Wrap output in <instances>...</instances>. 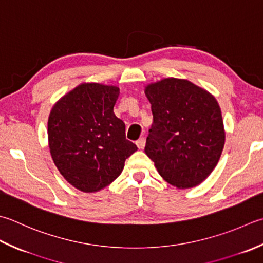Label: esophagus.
<instances>
[{"label":"esophagus","instance_id":"1","mask_svg":"<svg viewBox=\"0 0 263 263\" xmlns=\"http://www.w3.org/2000/svg\"><path fill=\"white\" fill-rule=\"evenodd\" d=\"M136 145L138 146L139 149H143L146 146V139L145 138H140L139 140L136 141Z\"/></svg>","mask_w":263,"mask_h":263}]
</instances>
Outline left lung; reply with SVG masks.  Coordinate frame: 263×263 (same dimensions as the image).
Returning a JSON list of instances; mask_svg holds the SVG:
<instances>
[{
  "instance_id": "obj_1",
  "label": "left lung",
  "mask_w": 263,
  "mask_h": 263,
  "mask_svg": "<svg viewBox=\"0 0 263 263\" xmlns=\"http://www.w3.org/2000/svg\"><path fill=\"white\" fill-rule=\"evenodd\" d=\"M153 124L145 153L161 177L187 189L206 179L220 159L224 127L215 98L188 80L168 77L148 84Z\"/></svg>"
}]
</instances>
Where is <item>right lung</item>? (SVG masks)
Instances as JSON below:
<instances>
[{
    "label": "right lung",
    "mask_w": 263,
    "mask_h": 263,
    "mask_svg": "<svg viewBox=\"0 0 263 263\" xmlns=\"http://www.w3.org/2000/svg\"><path fill=\"white\" fill-rule=\"evenodd\" d=\"M118 96L117 86L82 83L60 98L49 115L51 157L61 176L83 193L110 184L138 149L114 114Z\"/></svg>",
    "instance_id": "1"
}]
</instances>
